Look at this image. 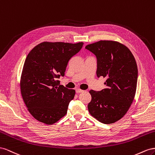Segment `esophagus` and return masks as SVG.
Returning <instances> with one entry per match:
<instances>
[{
  "instance_id": "34e87169",
  "label": "esophagus",
  "mask_w": 155,
  "mask_h": 155,
  "mask_svg": "<svg viewBox=\"0 0 155 155\" xmlns=\"http://www.w3.org/2000/svg\"><path fill=\"white\" fill-rule=\"evenodd\" d=\"M82 91H83V90H82L81 89H77L76 90V93H77V94H80V93H81Z\"/></svg>"
}]
</instances>
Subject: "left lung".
I'll list each match as a JSON object with an SVG mask.
<instances>
[{
    "mask_svg": "<svg viewBox=\"0 0 155 155\" xmlns=\"http://www.w3.org/2000/svg\"><path fill=\"white\" fill-rule=\"evenodd\" d=\"M97 58V76L106 78L104 89L90 90L87 108L97 120L111 124L125 116L136 94L138 68L133 54L125 45L101 40L85 47Z\"/></svg>",
    "mask_w": 155,
    "mask_h": 155,
    "instance_id": "8db88e82",
    "label": "left lung"
}]
</instances>
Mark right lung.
<instances>
[{
    "instance_id": "1",
    "label": "right lung",
    "mask_w": 155,
    "mask_h": 155,
    "mask_svg": "<svg viewBox=\"0 0 155 155\" xmlns=\"http://www.w3.org/2000/svg\"><path fill=\"white\" fill-rule=\"evenodd\" d=\"M84 43L42 42L34 47L25 60L20 87L22 97L32 116L52 125L67 114L74 90L59 85L69 60L81 51Z\"/></svg>"
}]
</instances>
